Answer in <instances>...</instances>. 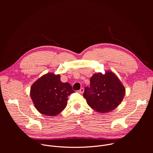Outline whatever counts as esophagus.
Wrapping results in <instances>:
<instances>
[{
    "label": "esophagus",
    "mask_w": 153,
    "mask_h": 153,
    "mask_svg": "<svg viewBox=\"0 0 153 153\" xmlns=\"http://www.w3.org/2000/svg\"><path fill=\"white\" fill-rule=\"evenodd\" d=\"M78 92H79V93H80V94H82V93L84 92V89H83V88H80V89L78 91Z\"/></svg>",
    "instance_id": "1"
}]
</instances>
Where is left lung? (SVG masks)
Returning a JSON list of instances; mask_svg holds the SVG:
<instances>
[{
  "mask_svg": "<svg viewBox=\"0 0 153 153\" xmlns=\"http://www.w3.org/2000/svg\"><path fill=\"white\" fill-rule=\"evenodd\" d=\"M125 89L112 72L94 74L90 79V86L85 87L83 97L87 103L99 113L113 111L120 103Z\"/></svg>",
  "mask_w": 153,
  "mask_h": 153,
  "instance_id": "8db88e82",
  "label": "left lung"
}]
</instances>
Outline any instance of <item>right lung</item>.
Segmentation results:
<instances>
[{"label": "right lung", "instance_id": "1", "mask_svg": "<svg viewBox=\"0 0 153 153\" xmlns=\"http://www.w3.org/2000/svg\"><path fill=\"white\" fill-rule=\"evenodd\" d=\"M74 92L70 83L62 82L59 75L49 73L32 85L30 96L38 111L54 116L64 110L68 97Z\"/></svg>", "mask_w": 153, "mask_h": 153}]
</instances>
